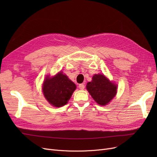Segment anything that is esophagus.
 I'll return each mask as SVG.
<instances>
[{"instance_id": "obj_1", "label": "esophagus", "mask_w": 157, "mask_h": 157, "mask_svg": "<svg viewBox=\"0 0 157 157\" xmlns=\"http://www.w3.org/2000/svg\"><path fill=\"white\" fill-rule=\"evenodd\" d=\"M78 88L80 90H84V88H85V86L84 84H80L79 86H78Z\"/></svg>"}]
</instances>
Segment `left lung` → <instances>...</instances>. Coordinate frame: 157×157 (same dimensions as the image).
<instances>
[{
  "instance_id": "1",
  "label": "left lung",
  "mask_w": 157,
  "mask_h": 157,
  "mask_svg": "<svg viewBox=\"0 0 157 157\" xmlns=\"http://www.w3.org/2000/svg\"><path fill=\"white\" fill-rule=\"evenodd\" d=\"M86 89L99 105H106L116 96L117 85L104 75L96 74L93 76L92 81L87 83Z\"/></svg>"
}]
</instances>
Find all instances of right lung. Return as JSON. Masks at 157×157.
I'll return each instance as SVG.
<instances>
[{
    "label": "right lung",
    "mask_w": 157,
    "mask_h": 157,
    "mask_svg": "<svg viewBox=\"0 0 157 157\" xmlns=\"http://www.w3.org/2000/svg\"><path fill=\"white\" fill-rule=\"evenodd\" d=\"M75 90V84L61 71L52 77L47 75L42 85L44 98L51 105L56 107L67 104Z\"/></svg>",
    "instance_id": "1"
}]
</instances>
